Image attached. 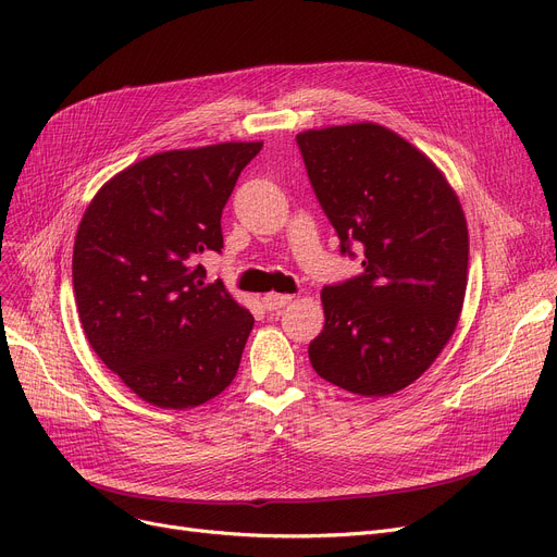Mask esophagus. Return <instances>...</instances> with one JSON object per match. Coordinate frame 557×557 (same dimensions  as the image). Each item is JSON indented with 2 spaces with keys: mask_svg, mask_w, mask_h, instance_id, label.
<instances>
[{
  "mask_svg": "<svg viewBox=\"0 0 557 557\" xmlns=\"http://www.w3.org/2000/svg\"><path fill=\"white\" fill-rule=\"evenodd\" d=\"M290 300H294V296H288V294H267V296L261 298L263 307H267L269 311L282 309V307H286Z\"/></svg>",
  "mask_w": 557,
  "mask_h": 557,
  "instance_id": "esophagus-1",
  "label": "esophagus"
}]
</instances>
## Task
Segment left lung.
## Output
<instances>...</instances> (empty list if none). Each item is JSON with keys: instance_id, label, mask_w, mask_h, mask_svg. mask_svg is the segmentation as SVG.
<instances>
[{"instance_id": "8db88e82", "label": "left lung", "mask_w": 557, "mask_h": 557, "mask_svg": "<svg viewBox=\"0 0 557 557\" xmlns=\"http://www.w3.org/2000/svg\"><path fill=\"white\" fill-rule=\"evenodd\" d=\"M302 160L341 252L363 273L325 286V327L309 361L325 382L386 397L449 343L467 288V221L454 187L418 146L372 122L302 131Z\"/></svg>"}]
</instances>
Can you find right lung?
<instances>
[{"mask_svg": "<svg viewBox=\"0 0 557 557\" xmlns=\"http://www.w3.org/2000/svg\"><path fill=\"white\" fill-rule=\"evenodd\" d=\"M263 141L144 158L97 191L81 219L74 298L87 343L144 401L200 406L239 370L252 313L196 257L223 248L221 214Z\"/></svg>", "mask_w": 557, "mask_h": 557, "instance_id": "right-lung-1", "label": "right lung"}]
</instances>
